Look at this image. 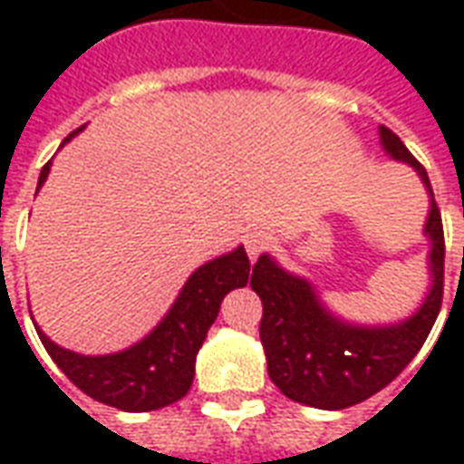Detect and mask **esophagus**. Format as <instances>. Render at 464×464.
<instances>
[{"label": "esophagus", "instance_id": "34e87169", "mask_svg": "<svg viewBox=\"0 0 464 464\" xmlns=\"http://www.w3.org/2000/svg\"><path fill=\"white\" fill-rule=\"evenodd\" d=\"M266 243H268V231H263V228H253L251 233H246V251L251 256V261L258 258V253L266 248Z\"/></svg>", "mask_w": 464, "mask_h": 464}]
</instances>
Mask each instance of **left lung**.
Here are the masks:
<instances>
[{
	"instance_id": "8db88e82",
	"label": "left lung",
	"mask_w": 464,
	"mask_h": 464,
	"mask_svg": "<svg viewBox=\"0 0 464 464\" xmlns=\"http://www.w3.org/2000/svg\"><path fill=\"white\" fill-rule=\"evenodd\" d=\"M380 143L395 161L410 163L430 193L425 236L430 238L432 285L408 321L390 325L345 323L323 305L311 283L283 271L268 253L253 266L251 288L263 303L261 343L268 375L285 398L311 408H350L390 385L428 341L442 305L445 233L428 171L388 126H380Z\"/></svg>"
}]
</instances>
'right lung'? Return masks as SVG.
I'll return each mask as SVG.
<instances>
[{"label": "right lung", "instance_id": "add662e5", "mask_svg": "<svg viewBox=\"0 0 464 464\" xmlns=\"http://www.w3.org/2000/svg\"><path fill=\"white\" fill-rule=\"evenodd\" d=\"M79 131L69 133L64 143ZM49 166L52 161L39 173V186L46 181ZM248 278L251 261L243 246L203 263L191 273L163 321L143 341L111 355H79L49 341L36 323L34 328L52 360L89 398L126 412H149L171 405L191 390L196 353L221 301L233 288H243Z\"/></svg>", "mask_w": 464, "mask_h": 464}]
</instances>
